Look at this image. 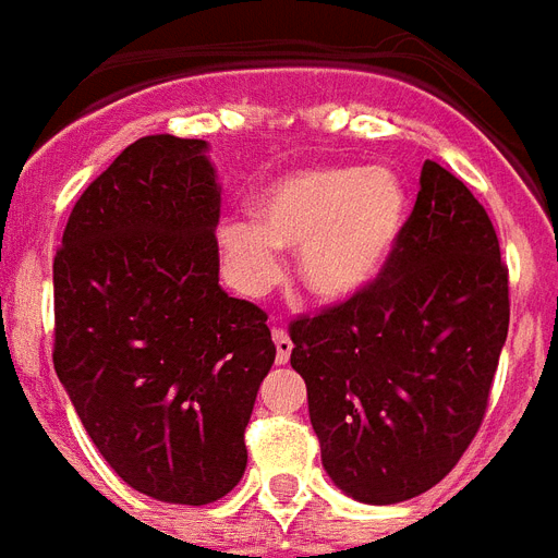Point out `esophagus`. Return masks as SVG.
<instances>
[{
    "instance_id": "1",
    "label": "esophagus",
    "mask_w": 558,
    "mask_h": 558,
    "mask_svg": "<svg viewBox=\"0 0 558 558\" xmlns=\"http://www.w3.org/2000/svg\"><path fill=\"white\" fill-rule=\"evenodd\" d=\"M274 345H276V365L288 363V360H291V351H293V342H291V337H288V331L276 328Z\"/></svg>"
}]
</instances>
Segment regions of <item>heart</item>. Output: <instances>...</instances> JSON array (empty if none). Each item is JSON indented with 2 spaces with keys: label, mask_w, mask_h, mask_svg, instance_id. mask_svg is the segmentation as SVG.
I'll return each instance as SVG.
<instances>
[{
  "label": "heart",
  "mask_w": 558,
  "mask_h": 558,
  "mask_svg": "<svg viewBox=\"0 0 558 558\" xmlns=\"http://www.w3.org/2000/svg\"><path fill=\"white\" fill-rule=\"evenodd\" d=\"M409 213L398 172L386 167H307L288 172L256 198V221L230 218L218 244L233 282L262 293L279 276V251H300L296 274L311 296L345 302L389 265Z\"/></svg>",
  "instance_id": "obj_1"
}]
</instances>
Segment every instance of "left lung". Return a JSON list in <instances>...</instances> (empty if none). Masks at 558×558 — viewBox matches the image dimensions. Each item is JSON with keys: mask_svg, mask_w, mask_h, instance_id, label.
Segmentation results:
<instances>
[{"mask_svg": "<svg viewBox=\"0 0 558 558\" xmlns=\"http://www.w3.org/2000/svg\"><path fill=\"white\" fill-rule=\"evenodd\" d=\"M507 328L496 227L463 181L426 160L383 274L291 323V365L333 484L363 505H398L447 478L484 421Z\"/></svg>", "mask_w": 558, "mask_h": 558, "instance_id": "1", "label": "left lung"}]
</instances>
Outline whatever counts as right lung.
<instances>
[{
    "label": "right lung",
    "instance_id": "add662e5",
    "mask_svg": "<svg viewBox=\"0 0 558 558\" xmlns=\"http://www.w3.org/2000/svg\"><path fill=\"white\" fill-rule=\"evenodd\" d=\"M207 141L149 135L74 204L53 256V372L100 456L167 505L242 481L276 360L267 314L218 284Z\"/></svg>",
    "mask_w": 558,
    "mask_h": 558
}]
</instances>
